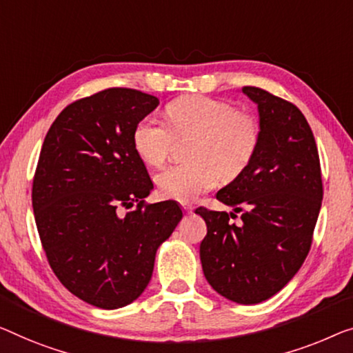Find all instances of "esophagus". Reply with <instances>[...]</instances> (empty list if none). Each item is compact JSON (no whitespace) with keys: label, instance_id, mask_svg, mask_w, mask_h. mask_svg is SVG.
Here are the masks:
<instances>
[{"label":"esophagus","instance_id":"34e87169","mask_svg":"<svg viewBox=\"0 0 353 353\" xmlns=\"http://www.w3.org/2000/svg\"><path fill=\"white\" fill-rule=\"evenodd\" d=\"M182 209H183V212H185L187 215L193 212V208L188 206V204H182Z\"/></svg>","mask_w":353,"mask_h":353}]
</instances>
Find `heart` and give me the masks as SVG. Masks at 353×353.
Listing matches in <instances>:
<instances>
[{"instance_id": "b5f03b06", "label": "heart", "mask_w": 353, "mask_h": 353, "mask_svg": "<svg viewBox=\"0 0 353 353\" xmlns=\"http://www.w3.org/2000/svg\"><path fill=\"white\" fill-rule=\"evenodd\" d=\"M170 126L145 117L133 131V145L147 165L161 166L177 138L194 134L188 150L193 161L172 165L157 176V185L168 198L192 201L217 183L233 181L254 160L261 128L254 114L238 110L227 99L188 94L166 106Z\"/></svg>"}]
</instances>
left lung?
<instances>
[{"mask_svg": "<svg viewBox=\"0 0 353 353\" xmlns=\"http://www.w3.org/2000/svg\"><path fill=\"white\" fill-rule=\"evenodd\" d=\"M259 104L261 138L250 165L217 192L241 212L198 208L208 225L199 245L204 276L230 301L256 304L282 290L306 260L322 206L317 144L293 103L259 87H243Z\"/></svg>", "mask_w": 353, "mask_h": 353, "instance_id": "1", "label": "left lung"}]
</instances>
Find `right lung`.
Returning <instances> with one entry per match:
<instances>
[{
    "instance_id": "1",
    "label": "right lung",
    "mask_w": 353,
    "mask_h": 353,
    "mask_svg": "<svg viewBox=\"0 0 353 353\" xmlns=\"http://www.w3.org/2000/svg\"><path fill=\"white\" fill-rule=\"evenodd\" d=\"M159 103L106 88L68 104L42 144L31 190L42 249L63 285L92 306L133 303L182 219L176 201L145 203L154 183L133 145L134 126Z\"/></svg>"
}]
</instances>
